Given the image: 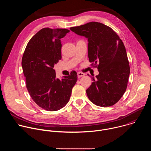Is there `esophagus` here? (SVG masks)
Listing matches in <instances>:
<instances>
[{
  "label": "esophagus",
  "mask_w": 151,
  "mask_h": 151,
  "mask_svg": "<svg viewBox=\"0 0 151 151\" xmlns=\"http://www.w3.org/2000/svg\"><path fill=\"white\" fill-rule=\"evenodd\" d=\"M77 75H78V78H81V77H82V76H83L85 75V73H82V72H78Z\"/></svg>",
  "instance_id": "obj_1"
}]
</instances>
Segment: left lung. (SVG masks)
<instances>
[{"mask_svg": "<svg viewBox=\"0 0 151 151\" xmlns=\"http://www.w3.org/2000/svg\"><path fill=\"white\" fill-rule=\"evenodd\" d=\"M70 29L88 39L89 61L99 72L86 90L88 99L101 107L115 104L125 92L130 73L122 41L111 27L98 22Z\"/></svg>", "mask_w": 151, "mask_h": 151, "instance_id": "obj_1", "label": "left lung"}]
</instances>
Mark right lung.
Wrapping results in <instances>:
<instances>
[{
  "label": "right lung",
  "instance_id": "right-lung-1",
  "mask_svg": "<svg viewBox=\"0 0 151 151\" xmlns=\"http://www.w3.org/2000/svg\"><path fill=\"white\" fill-rule=\"evenodd\" d=\"M69 32L66 29H41L29 42L22 58L27 90L33 100L48 111L66 105L78 80L75 71L60 79L54 69L61 58V39Z\"/></svg>",
  "mask_w": 151,
  "mask_h": 151
}]
</instances>
